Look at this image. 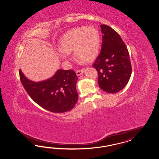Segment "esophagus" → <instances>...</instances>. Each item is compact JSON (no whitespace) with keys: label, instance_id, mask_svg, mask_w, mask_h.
<instances>
[{"label":"esophagus","instance_id":"esophagus-1","mask_svg":"<svg viewBox=\"0 0 159 159\" xmlns=\"http://www.w3.org/2000/svg\"><path fill=\"white\" fill-rule=\"evenodd\" d=\"M85 71V69H82V70H78L76 72V74L78 76H80V75H82L84 73Z\"/></svg>","mask_w":159,"mask_h":159}]
</instances>
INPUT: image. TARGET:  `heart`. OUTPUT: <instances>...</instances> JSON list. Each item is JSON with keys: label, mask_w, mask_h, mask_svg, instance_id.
<instances>
[{"label": "heart", "mask_w": 159, "mask_h": 159, "mask_svg": "<svg viewBox=\"0 0 159 159\" xmlns=\"http://www.w3.org/2000/svg\"><path fill=\"white\" fill-rule=\"evenodd\" d=\"M100 34L96 28H75L67 32L60 42L61 59L68 58V54L73 52L75 57L85 62L95 59L100 48Z\"/></svg>", "instance_id": "heart-1"}]
</instances>
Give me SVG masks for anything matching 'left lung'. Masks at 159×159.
Instances as JSON below:
<instances>
[{"label": "left lung", "mask_w": 159, "mask_h": 159, "mask_svg": "<svg viewBox=\"0 0 159 159\" xmlns=\"http://www.w3.org/2000/svg\"><path fill=\"white\" fill-rule=\"evenodd\" d=\"M102 45L93 67L98 73V85L103 91L115 93L127 85L132 73L129 55L117 32L107 25H100Z\"/></svg>", "instance_id": "8db88e82"}]
</instances>
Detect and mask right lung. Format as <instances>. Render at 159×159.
I'll use <instances>...</instances> for the list:
<instances>
[{
    "label": "right lung",
    "mask_w": 159,
    "mask_h": 159,
    "mask_svg": "<svg viewBox=\"0 0 159 159\" xmlns=\"http://www.w3.org/2000/svg\"><path fill=\"white\" fill-rule=\"evenodd\" d=\"M20 80L32 100L51 112L61 113L74 108L78 100V78L71 70L59 69L52 77L44 81H32L21 70Z\"/></svg>",
    "instance_id": "right-lung-1"
}]
</instances>
